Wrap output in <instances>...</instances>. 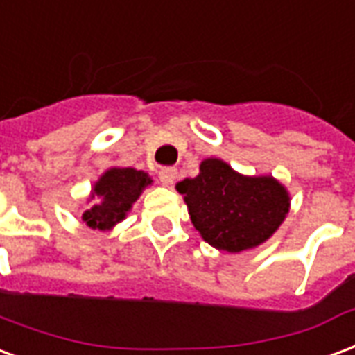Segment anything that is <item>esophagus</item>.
<instances>
[{
  "label": "esophagus",
  "instance_id": "obj_1",
  "mask_svg": "<svg viewBox=\"0 0 355 355\" xmlns=\"http://www.w3.org/2000/svg\"><path fill=\"white\" fill-rule=\"evenodd\" d=\"M177 178V169L175 167H162L159 169V182L164 186H173Z\"/></svg>",
  "mask_w": 355,
  "mask_h": 355
}]
</instances>
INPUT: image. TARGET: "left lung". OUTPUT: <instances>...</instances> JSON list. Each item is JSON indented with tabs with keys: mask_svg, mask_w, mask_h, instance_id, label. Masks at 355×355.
<instances>
[{
	"mask_svg": "<svg viewBox=\"0 0 355 355\" xmlns=\"http://www.w3.org/2000/svg\"><path fill=\"white\" fill-rule=\"evenodd\" d=\"M203 241L237 254L271 239L290 211V193L271 175H241L220 157H207L199 175L177 182Z\"/></svg>",
	"mask_w": 355,
	"mask_h": 355,
	"instance_id": "8db88e82",
	"label": "left lung"
}]
</instances>
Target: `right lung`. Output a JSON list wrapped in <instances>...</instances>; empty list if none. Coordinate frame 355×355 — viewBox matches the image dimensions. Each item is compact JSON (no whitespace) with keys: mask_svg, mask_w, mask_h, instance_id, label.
Instances as JSON below:
<instances>
[{"mask_svg":"<svg viewBox=\"0 0 355 355\" xmlns=\"http://www.w3.org/2000/svg\"><path fill=\"white\" fill-rule=\"evenodd\" d=\"M152 184L148 173L133 167H111L97 178L90 191V198L96 199L88 211L83 212V222L92 230L109 231L120 224L133 203L141 198L144 188Z\"/></svg>","mask_w":355,"mask_h":355,"instance_id":"add662e5","label":"right lung"}]
</instances>
